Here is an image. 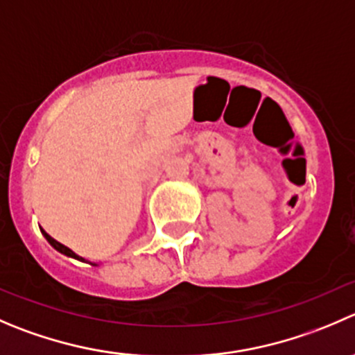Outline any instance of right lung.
<instances>
[{
    "instance_id": "1",
    "label": "right lung",
    "mask_w": 355,
    "mask_h": 355,
    "mask_svg": "<svg viewBox=\"0 0 355 355\" xmlns=\"http://www.w3.org/2000/svg\"><path fill=\"white\" fill-rule=\"evenodd\" d=\"M41 234H43V236H44V237H46V241H48V243H50V244H51V246H53V248H55V250H57V251H60V253L67 254V257H72V258H78V260H83V258H81V257H78V254H76V253H74V251H72V250H69V248H67V246H64V244H60V243H58V241H55V239H53V237H51V236H48V234H46V232H44V230H43V229H41Z\"/></svg>"
}]
</instances>
